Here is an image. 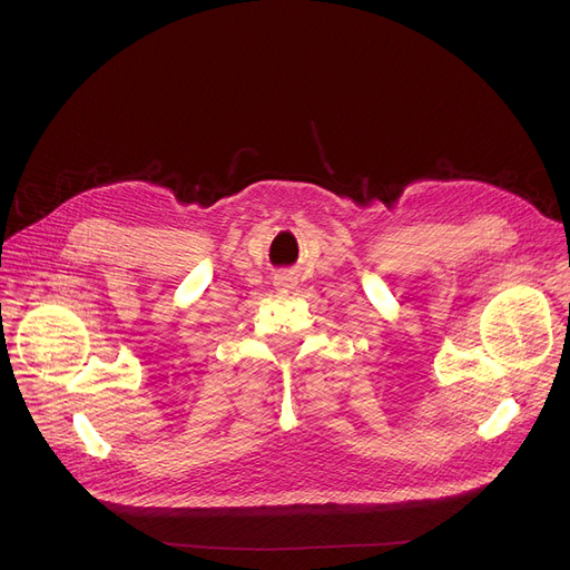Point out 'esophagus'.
<instances>
[{
    "mask_svg": "<svg viewBox=\"0 0 570 570\" xmlns=\"http://www.w3.org/2000/svg\"><path fill=\"white\" fill-rule=\"evenodd\" d=\"M275 286H277V291H282V293H288L293 286H295V277H293V273H279L277 277H275Z\"/></svg>",
    "mask_w": 570,
    "mask_h": 570,
    "instance_id": "34e87169",
    "label": "esophagus"
}]
</instances>
